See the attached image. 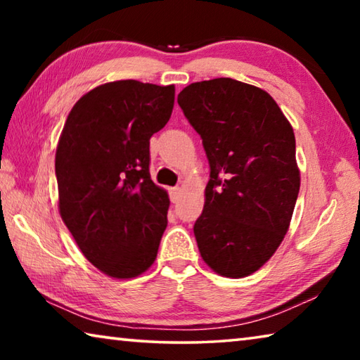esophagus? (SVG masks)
<instances>
[{"instance_id": "34e87169", "label": "esophagus", "mask_w": 360, "mask_h": 360, "mask_svg": "<svg viewBox=\"0 0 360 360\" xmlns=\"http://www.w3.org/2000/svg\"><path fill=\"white\" fill-rule=\"evenodd\" d=\"M179 193H181V187H172L169 188V198H172V202L176 203L179 200Z\"/></svg>"}]
</instances>
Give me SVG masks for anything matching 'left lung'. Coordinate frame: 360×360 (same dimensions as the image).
I'll list each match as a JSON object with an SVG mask.
<instances>
[{
	"instance_id": "obj_1",
	"label": "left lung",
	"mask_w": 360,
	"mask_h": 360,
	"mask_svg": "<svg viewBox=\"0 0 360 360\" xmlns=\"http://www.w3.org/2000/svg\"><path fill=\"white\" fill-rule=\"evenodd\" d=\"M178 103L211 169L198 251L217 275H252L284 240L300 191L292 125L265 90L230 77L187 85Z\"/></svg>"
}]
</instances>
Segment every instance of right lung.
Instances as JSON below:
<instances>
[{
	"mask_svg": "<svg viewBox=\"0 0 360 360\" xmlns=\"http://www.w3.org/2000/svg\"><path fill=\"white\" fill-rule=\"evenodd\" d=\"M174 85H98L72 106L58 139V211L90 264L130 279L154 264L169 198L149 173V139L172 117Z\"/></svg>",
	"mask_w": 360,
	"mask_h": 360,
	"instance_id": "right-lung-1",
	"label": "right lung"
}]
</instances>
